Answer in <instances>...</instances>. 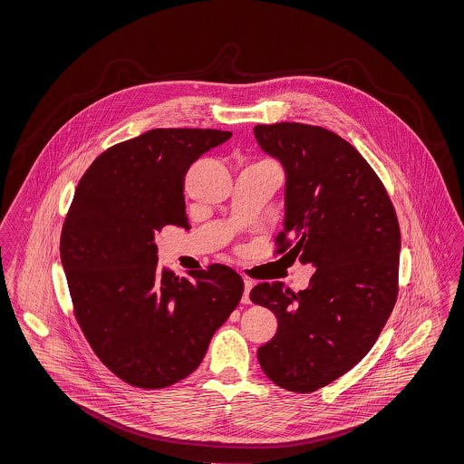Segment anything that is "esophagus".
I'll list each match as a JSON object with an SVG mask.
<instances>
[{
    "label": "esophagus",
    "instance_id": "obj_1",
    "mask_svg": "<svg viewBox=\"0 0 464 464\" xmlns=\"http://www.w3.org/2000/svg\"><path fill=\"white\" fill-rule=\"evenodd\" d=\"M254 287V282L245 278V292H243L242 303L243 304H250V290Z\"/></svg>",
    "mask_w": 464,
    "mask_h": 464
}]
</instances>
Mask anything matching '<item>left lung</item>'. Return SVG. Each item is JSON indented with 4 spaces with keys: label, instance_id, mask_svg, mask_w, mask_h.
I'll use <instances>...</instances> for the list:
<instances>
[{
    "label": "left lung",
    "instance_id": "1",
    "mask_svg": "<svg viewBox=\"0 0 464 464\" xmlns=\"http://www.w3.org/2000/svg\"><path fill=\"white\" fill-rule=\"evenodd\" d=\"M254 133L287 174L275 256L316 267L297 294L280 282L252 288L250 301L278 318L257 358L276 386L311 393L371 352L395 308L397 212L374 169L337 133L295 121L257 125Z\"/></svg>",
    "mask_w": 464,
    "mask_h": 464
}]
</instances>
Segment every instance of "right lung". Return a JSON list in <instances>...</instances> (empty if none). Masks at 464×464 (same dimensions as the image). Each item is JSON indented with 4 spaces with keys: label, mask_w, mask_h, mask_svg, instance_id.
I'll list each match as a JSON object with an SVG mask.
<instances>
[{
    "label": "right lung",
    "mask_w": 464,
    "mask_h": 464,
    "mask_svg": "<svg viewBox=\"0 0 464 464\" xmlns=\"http://www.w3.org/2000/svg\"><path fill=\"white\" fill-rule=\"evenodd\" d=\"M229 137L155 129L111 146L76 186L61 233L72 313L97 358L135 388H167L197 371L242 299L229 266L179 278L156 256L165 226L188 227L189 165Z\"/></svg>",
    "instance_id": "add662e5"
}]
</instances>
